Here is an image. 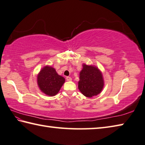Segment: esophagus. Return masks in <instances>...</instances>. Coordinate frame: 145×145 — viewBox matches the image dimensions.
<instances>
[{
  "instance_id": "34e87169",
  "label": "esophagus",
  "mask_w": 145,
  "mask_h": 145,
  "mask_svg": "<svg viewBox=\"0 0 145 145\" xmlns=\"http://www.w3.org/2000/svg\"><path fill=\"white\" fill-rule=\"evenodd\" d=\"M66 79H67V81H71V80H72V78H71L70 76H67V77H66Z\"/></svg>"
}]
</instances>
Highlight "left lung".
<instances>
[{
    "mask_svg": "<svg viewBox=\"0 0 145 145\" xmlns=\"http://www.w3.org/2000/svg\"><path fill=\"white\" fill-rule=\"evenodd\" d=\"M78 89L87 97H92L100 93L104 87L103 75L97 67L93 65H83L80 72Z\"/></svg>",
    "mask_w": 145,
    "mask_h": 145,
    "instance_id": "1",
    "label": "left lung"
}]
</instances>
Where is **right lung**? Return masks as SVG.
I'll return each instance as SVG.
<instances>
[{
    "label": "right lung",
    "mask_w": 145,
    "mask_h": 145,
    "mask_svg": "<svg viewBox=\"0 0 145 145\" xmlns=\"http://www.w3.org/2000/svg\"><path fill=\"white\" fill-rule=\"evenodd\" d=\"M64 77L59 75L55 69L50 66H45L38 73L37 82L41 92L49 96L57 94L65 83Z\"/></svg>",
    "instance_id": "right-lung-1"
}]
</instances>
